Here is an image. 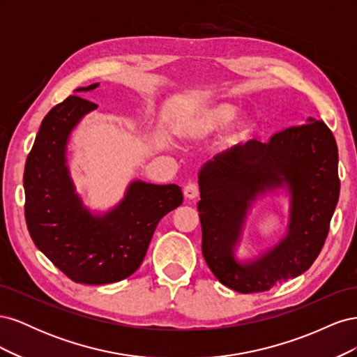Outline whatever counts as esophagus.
<instances>
[{
	"label": "esophagus",
	"instance_id": "obj_1",
	"mask_svg": "<svg viewBox=\"0 0 357 357\" xmlns=\"http://www.w3.org/2000/svg\"><path fill=\"white\" fill-rule=\"evenodd\" d=\"M183 192H185V197L186 198L195 199L199 195V186L197 185V183H188V185L185 186V189H183Z\"/></svg>",
	"mask_w": 357,
	"mask_h": 357
}]
</instances>
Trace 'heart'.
Returning <instances> with one entry per match:
<instances>
[{
    "instance_id": "1",
    "label": "heart",
    "mask_w": 357,
    "mask_h": 357,
    "mask_svg": "<svg viewBox=\"0 0 357 357\" xmlns=\"http://www.w3.org/2000/svg\"><path fill=\"white\" fill-rule=\"evenodd\" d=\"M236 116V109L231 104H211L202 105L195 112L186 116L177 126V132L181 138L190 142H201L219 132L228 126ZM256 123L250 117H243L236 121L225 137L226 144H238L250 138L255 132Z\"/></svg>"
}]
</instances>
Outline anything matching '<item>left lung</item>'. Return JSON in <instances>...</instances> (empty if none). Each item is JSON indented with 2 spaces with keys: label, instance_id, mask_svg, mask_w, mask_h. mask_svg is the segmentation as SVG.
Listing matches in <instances>:
<instances>
[{
  "label": "left lung",
  "instance_id": "obj_1",
  "mask_svg": "<svg viewBox=\"0 0 357 357\" xmlns=\"http://www.w3.org/2000/svg\"><path fill=\"white\" fill-rule=\"evenodd\" d=\"M286 182L292 208L285 238L262 258L241 266L233 247L259 192ZM202 255L211 273L240 294L266 291L305 273L321 252L340 197L338 147L323 121L290 126L266 143L250 139L208 160L199 172Z\"/></svg>",
  "mask_w": 357,
  "mask_h": 357
}]
</instances>
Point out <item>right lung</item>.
Listing matches in <instances>:
<instances>
[{
	"label": "right lung",
	"mask_w": 357,
	"mask_h": 357,
	"mask_svg": "<svg viewBox=\"0 0 357 357\" xmlns=\"http://www.w3.org/2000/svg\"><path fill=\"white\" fill-rule=\"evenodd\" d=\"M93 83L77 91H92ZM71 95L43 119L24 172L25 220L32 241L58 269L82 284L116 283L142 265L159 220L183 202L177 185L134 181L102 218L83 208L66 165L73 128L96 109Z\"/></svg>",
	"instance_id": "obj_1"
}]
</instances>
